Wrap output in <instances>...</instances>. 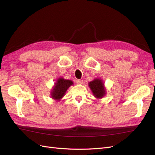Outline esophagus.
I'll use <instances>...</instances> for the list:
<instances>
[{
    "mask_svg": "<svg viewBox=\"0 0 155 155\" xmlns=\"http://www.w3.org/2000/svg\"><path fill=\"white\" fill-rule=\"evenodd\" d=\"M83 80H81V79H77L76 80V83L78 84H79V85H81V84L83 83Z\"/></svg>",
    "mask_w": 155,
    "mask_h": 155,
    "instance_id": "obj_1",
    "label": "esophagus"
}]
</instances>
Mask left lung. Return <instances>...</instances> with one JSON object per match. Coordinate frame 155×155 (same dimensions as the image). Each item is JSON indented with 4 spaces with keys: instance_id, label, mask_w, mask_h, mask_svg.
Returning a JSON list of instances; mask_svg holds the SVG:
<instances>
[{
    "instance_id": "left-lung-1",
    "label": "left lung",
    "mask_w": 155,
    "mask_h": 155,
    "mask_svg": "<svg viewBox=\"0 0 155 155\" xmlns=\"http://www.w3.org/2000/svg\"><path fill=\"white\" fill-rule=\"evenodd\" d=\"M88 85L91 91L96 98H101L106 94V90L104 87V83L100 79H95L88 83Z\"/></svg>"
}]
</instances>
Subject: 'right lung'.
<instances>
[{
  "label": "right lung",
  "instance_id": "right-lung-1",
  "mask_svg": "<svg viewBox=\"0 0 155 155\" xmlns=\"http://www.w3.org/2000/svg\"><path fill=\"white\" fill-rule=\"evenodd\" d=\"M73 82L68 79H64L62 78H59L51 90V96L54 100L60 101L64 96L67 89L73 85Z\"/></svg>",
  "mask_w": 155,
  "mask_h": 155
}]
</instances>
